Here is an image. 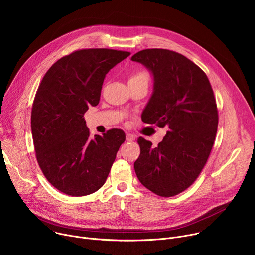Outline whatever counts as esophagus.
<instances>
[{
    "instance_id": "esophagus-1",
    "label": "esophagus",
    "mask_w": 255,
    "mask_h": 255,
    "mask_svg": "<svg viewBox=\"0 0 255 255\" xmlns=\"http://www.w3.org/2000/svg\"><path fill=\"white\" fill-rule=\"evenodd\" d=\"M135 138H136V136L132 133H127V135H126V140L127 141H133V140H135Z\"/></svg>"
}]
</instances>
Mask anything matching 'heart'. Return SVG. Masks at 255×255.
I'll return each mask as SVG.
<instances>
[{
	"label": "heart",
	"mask_w": 255,
	"mask_h": 255,
	"mask_svg": "<svg viewBox=\"0 0 255 255\" xmlns=\"http://www.w3.org/2000/svg\"><path fill=\"white\" fill-rule=\"evenodd\" d=\"M148 75L145 71H136L131 75L129 81H135V80H147L148 81Z\"/></svg>",
	"instance_id": "1"
}]
</instances>
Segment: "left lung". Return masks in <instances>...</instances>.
Here are the masks:
<instances>
[{
	"label": "left lung",
	"mask_w": 255,
	"mask_h": 255,
	"mask_svg": "<svg viewBox=\"0 0 255 255\" xmlns=\"http://www.w3.org/2000/svg\"><path fill=\"white\" fill-rule=\"evenodd\" d=\"M131 59L146 66L154 79L142 121L168 128L156 147L138 138L134 169L145 188L173 197L194 184L211 153L219 119L214 92L205 72L175 51L144 49Z\"/></svg>",
	"instance_id": "left-lung-1"
}]
</instances>
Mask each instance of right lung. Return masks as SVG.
<instances>
[{"label":"right lung","mask_w":255,"mask_h":255,"mask_svg":"<svg viewBox=\"0 0 255 255\" xmlns=\"http://www.w3.org/2000/svg\"><path fill=\"white\" fill-rule=\"evenodd\" d=\"M129 55L108 48L76 50L51 65L36 92L31 112L36 158L63 194L82 197L98 191L125 141L120 129L92 138L84 115L99 104L109 70Z\"/></svg>","instance_id":"add662e5"}]
</instances>
